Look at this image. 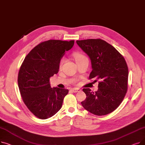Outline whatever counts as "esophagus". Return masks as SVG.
Instances as JSON below:
<instances>
[{
    "mask_svg": "<svg viewBox=\"0 0 145 145\" xmlns=\"http://www.w3.org/2000/svg\"><path fill=\"white\" fill-rule=\"evenodd\" d=\"M71 91H72V92L74 93H76V92H80L81 89L79 88H73V89H71Z\"/></svg>",
    "mask_w": 145,
    "mask_h": 145,
    "instance_id": "obj_1",
    "label": "esophagus"
}]
</instances>
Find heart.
I'll use <instances>...</instances> for the list:
<instances>
[{
  "mask_svg": "<svg viewBox=\"0 0 145 145\" xmlns=\"http://www.w3.org/2000/svg\"><path fill=\"white\" fill-rule=\"evenodd\" d=\"M74 58L76 59V62H78V61H80V60H83L84 59H87V57L85 55H83V54H82V53H79V52L74 53ZM63 62H64V59H61L60 62V67L62 66Z\"/></svg>",
  "mask_w": 145,
  "mask_h": 145,
  "instance_id": "1",
  "label": "heart"
}]
</instances>
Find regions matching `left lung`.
I'll list each match as a JSON object with an SVG mask.
<instances>
[{"label": "left lung", "instance_id": "8db88e82", "mask_svg": "<svg viewBox=\"0 0 145 145\" xmlns=\"http://www.w3.org/2000/svg\"><path fill=\"white\" fill-rule=\"evenodd\" d=\"M76 43L90 59L92 71L89 79L100 80L95 92L83 89L86 98L81 104L95 115H108L118 108L127 92L129 72L126 61L113 46L101 39Z\"/></svg>", "mask_w": 145, "mask_h": 145}]
</instances>
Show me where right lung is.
<instances>
[{"instance_id": "obj_1", "label": "right lung", "mask_w": 145, "mask_h": 145, "mask_svg": "<svg viewBox=\"0 0 145 145\" xmlns=\"http://www.w3.org/2000/svg\"><path fill=\"white\" fill-rule=\"evenodd\" d=\"M74 40H49L37 45L25 58L18 74V86L27 108L37 118L48 119L61 109L66 89L52 88L50 78L57 74L65 52Z\"/></svg>"}]
</instances>
